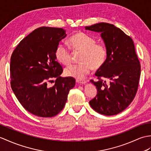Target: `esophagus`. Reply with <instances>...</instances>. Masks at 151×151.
<instances>
[{
	"label": "esophagus",
	"mask_w": 151,
	"mask_h": 151,
	"mask_svg": "<svg viewBox=\"0 0 151 151\" xmlns=\"http://www.w3.org/2000/svg\"><path fill=\"white\" fill-rule=\"evenodd\" d=\"M76 82L78 83H86L87 82V80H76Z\"/></svg>",
	"instance_id": "34e87169"
}]
</instances>
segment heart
I'll use <instances>...</instances> for the list:
<instances>
[{
	"instance_id": "1",
	"label": "heart",
	"mask_w": 151,
	"mask_h": 151,
	"mask_svg": "<svg viewBox=\"0 0 151 151\" xmlns=\"http://www.w3.org/2000/svg\"><path fill=\"white\" fill-rule=\"evenodd\" d=\"M73 50L82 51L79 64H73L65 69V74L77 79H82L89 74L91 69H98L106 60L107 51L102 44L96 43L94 38L84 33H77L69 38ZM55 57L61 64L68 65L72 62L70 49L64 44H59L55 51Z\"/></svg>"
}]
</instances>
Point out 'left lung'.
I'll list each match as a JSON object with an SVG mask.
<instances>
[{
	"mask_svg": "<svg viewBox=\"0 0 151 151\" xmlns=\"http://www.w3.org/2000/svg\"><path fill=\"white\" fill-rule=\"evenodd\" d=\"M86 29L101 33L107 51L106 62L95 73L97 80H90L97 94L89 104L100 114H117L130 105L138 91L141 65L134 42L113 24L98 23Z\"/></svg>",
	"mask_w": 151,
	"mask_h": 151,
	"instance_id": "1",
	"label": "left lung"
}]
</instances>
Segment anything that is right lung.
<instances>
[{"mask_svg":"<svg viewBox=\"0 0 151 151\" xmlns=\"http://www.w3.org/2000/svg\"><path fill=\"white\" fill-rule=\"evenodd\" d=\"M65 37L62 28H37L20 42L12 55V89L23 107L38 116L58 114L75 85L73 77L60 76L63 69L55 55L59 42ZM54 78L55 84L50 86Z\"/></svg>","mask_w":151,"mask_h":151,"instance_id":"right-lung-1","label":"right lung"}]
</instances>
